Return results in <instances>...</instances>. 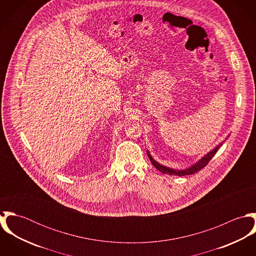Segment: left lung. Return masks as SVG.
<instances>
[{
  "instance_id": "obj_1",
  "label": "left lung",
  "mask_w": 256,
  "mask_h": 256,
  "mask_svg": "<svg viewBox=\"0 0 256 256\" xmlns=\"http://www.w3.org/2000/svg\"><path fill=\"white\" fill-rule=\"evenodd\" d=\"M230 136V135H228ZM222 145V142L220 143L219 145L215 146L213 150H211L209 152H207L204 156H202L198 162H196L194 164H192L189 168H186L184 170H176V168H172L168 166H166L164 164H160V162H158L150 154L148 150H146L148 152V156L152 162V164L160 172H162V174H168V176H189V174H193L195 172H197L198 170H202L203 168H205L207 166V164L210 162V160L215 156V154L218 152L220 148Z\"/></svg>"
}]
</instances>
